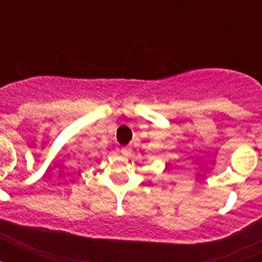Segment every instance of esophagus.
Returning <instances> with one entry per match:
<instances>
[{
    "label": "esophagus",
    "instance_id": "1",
    "mask_svg": "<svg viewBox=\"0 0 262 262\" xmlns=\"http://www.w3.org/2000/svg\"><path fill=\"white\" fill-rule=\"evenodd\" d=\"M131 151H133V149L129 147H122V149H120V152H122L124 156H129V155H131Z\"/></svg>",
    "mask_w": 262,
    "mask_h": 262
}]
</instances>
